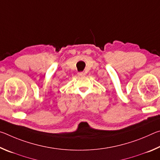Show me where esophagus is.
<instances>
[{
    "label": "esophagus",
    "mask_w": 160,
    "mask_h": 160,
    "mask_svg": "<svg viewBox=\"0 0 160 160\" xmlns=\"http://www.w3.org/2000/svg\"><path fill=\"white\" fill-rule=\"evenodd\" d=\"M85 75V73L84 72H78V75H79V76H84V75Z\"/></svg>",
    "instance_id": "1"
}]
</instances>
